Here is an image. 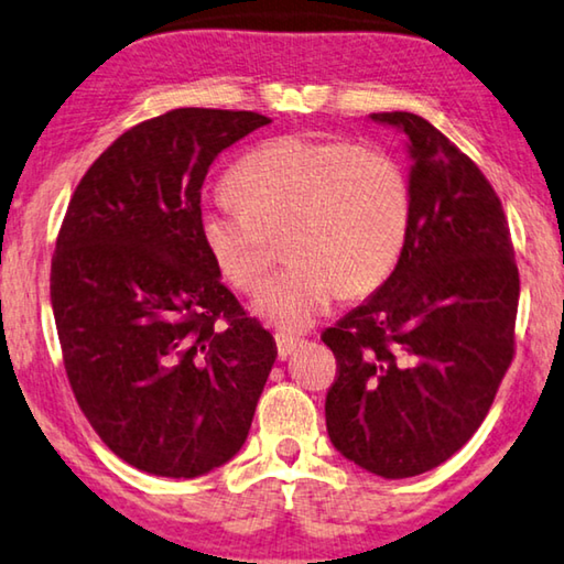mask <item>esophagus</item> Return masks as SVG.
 Masks as SVG:
<instances>
[{
  "mask_svg": "<svg viewBox=\"0 0 564 564\" xmlns=\"http://www.w3.org/2000/svg\"><path fill=\"white\" fill-rule=\"evenodd\" d=\"M274 339H276V357H280V359H288L294 352V349H297V345H300L297 337L282 335V332Z\"/></svg>",
  "mask_w": 564,
  "mask_h": 564,
  "instance_id": "1",
  "label": "esophagus"
}]
</instances>
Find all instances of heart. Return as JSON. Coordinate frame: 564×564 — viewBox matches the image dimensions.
<instances>
[{"label":"heart","instance_id":"b5f03b06","mask_svg":"<svg viewBox=\"0 0 564 564\" xmlns=\"http://www.w3.org/2000/svg\"><path fill=\"white\" fill-rule=\"evenodd\" d=\"M235 202L199 212V237L225 280L257 292L284 235L290 267L257 297V315L302 332L339 297L390 280L412 221L410 177L397 156L343 137L288 134L254 147L227 177Z\"/></svg>","mask_w":564,"mask_h":564}]
</instances>
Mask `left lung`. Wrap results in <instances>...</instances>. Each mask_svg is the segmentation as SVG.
I'll list each match as a JSON object with an SVG mask.
<instances>
[{"instance_id": "left-lung-1", "label": "left lung", "mask_w": 564, "mask_h": 564, "mask_svg": "<svg viewBox=\"0 0 564 564\" xmlns=\"http://www.w3.org/2000/svg\"><path fill=\"white\" fill-rule=\"evenodd\" d=\"M410 137L412 221L380 290L322 332L337 359L332 445L402 479L449 459L490 412L514 357L520 272L502 202L427 119L380 112Z\"/></svg>"}]
</instances>
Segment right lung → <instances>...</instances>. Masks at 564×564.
Listing matches in <instances>:
<instances>
[{"label": "right lung", "instance_id": "1", "mask_svg": "<svg viewBox=\"0 0 564 564\" xmlns=\"http://www.w3.org/2000/svg\"><path fill=\"white\" fill-rule=\"evenodd\" d=\"M264 124L202 107L147 119L97 156L64 215L50 294L67 380L142 473L199 477L232 459L276 359L199 237L209 164Z\"/></svg>", "mask_w": 564, "mask_h": 564}]
</instances>
